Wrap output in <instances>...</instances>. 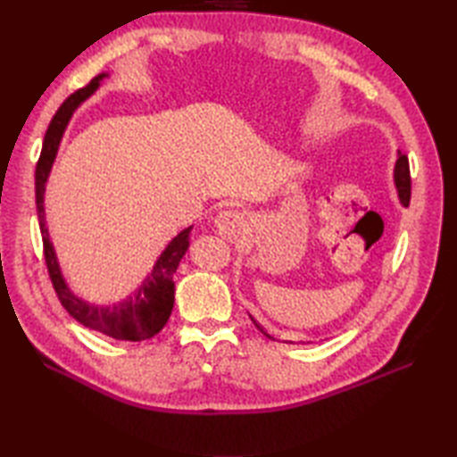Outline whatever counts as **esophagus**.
<instances>
[{"mask_svg": "<svg viewBox=\"0 0 457 457\" xmlns=\"http://www.w3.org/2000/svg\"><path fill=\"white\" fill-rule=\"evenodd\" d=\"M247 221H249V218L245 212L223 210L216 216V229L220 236L228 237V239H236V237L245 234Z\"/></svg>", "mask_w": 457, "mask_h": 457, "instance_id": "obj_1", "label": "esophagus"}]
</instances>
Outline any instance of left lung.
Here are the masks:
<instances>
[{
	"mask_svg": "<svg viewBox=\"0 0 457 457\" xmlns=\"http://www.w3.org/2000/svg\"><path fill=\"white\" fill-rule=\"evenodd\" d=\"M395 182H396V188H399L401 202L404 204V206H409V204H411V169H409V157H406V154H403V153H399V161H396V167H395ZM251 320H253V318H251ZM253 324L267 337L273 339V336L267 334L265 329L255 322V320H253Z\"/></svg>",
	"mask_w": 457,
	"mask_h": 457,
	"instance_id": "obj_1",
	"label": "left lung"
}]
</instances>
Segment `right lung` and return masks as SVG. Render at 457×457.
I'll return each mask as SVG.
<instances>
[{
    "mask_svg": "<svg viewBox=\"0 0 457 457\" xmlns=\"http://www.w3.org/2000/svg\"><path fill=\"white\" fill-rule=\"evenodd\" d=\"M104 76L105 74H98L96 79L90 80V84H86L84 88L68 96L61 108L56 110L51 123H48L41 157H38L37 169H35V198H37L38 226H41L43 253H45L48 277H51L54 293L58 300H61V304L66 308V312L74 320H79L82 326L96 329V332L121 339V342H143V339H149L154 334H159L164 328V324L169 322V316L174 306L172 275L177 273L180 259L184 253H187V249L190 245L192 228L180 231V234L170 241L167 249L161 253L157 263H154L151 275L143 280V285L137 288V293H135L131 298L113 306H94V304L84 303L80 298H76L71 293V288L66 287L64 278L61 275V269H58V263H56L53 244L51 239H48L46 226H45V208H43L45 184L48 179V172H51L53 161L56 157L58 143H61V137L72 112L79 108L86 98H90V96L96 92V88H98V84Z\"/></svg>",
    "mask_w": 457,
    "mask_h": 457,
    "instance_id": "right-lung-1",
    "label": "right lung"
}]
</instances>
